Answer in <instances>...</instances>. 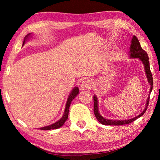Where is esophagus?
<instances>
[{
    "instance_id": "34e87169",
    "label": "esophagus",
    "mask_w": 160,
    "mask_h": 160,
    "mask_svg": "<svg viewBox=\"0 0 160 160\" xmlns=\"http://www.w3.org/2000/svg\"><path fill=\"white\" fill-rule=\"evenodd\" d=\"M92 88H93V82L89 79H87L82 81V84H81V88H82V90H87V89L90 90V89H92Z\"/></svg>"
}]
</instances>
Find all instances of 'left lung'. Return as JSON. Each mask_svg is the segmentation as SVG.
Returning a JSON list of instances; mask_svg holds the SVG:
<instances>
[{
    "label": "left lung",
    "mask_w": 160,
    "mask_h": 160,
    "mask_svg": "<svg viewBox=\"0 0 160 160\" xmlns=\"http://www.w3.org/2000/svg\"><path fill=\"white\" fill-rule=\"evenodd\" d=\"M130 56L131 58H137L141 60V61L144 64L145 70L146 72V75H147L148 82L150 84L151 88L150 91V94L148 98L147 104H146V107L144 109V111L140 113L139 116H136L133 118L128 119V120H109V119H106L100 115L98 111V102H97V99L96 96H94V113L95 115L96 118L100 123L103 125H110V126H121V125H125V124H128L132 123V121L136 120L137 118H138L140 116H142L144 114L145 112L147 110V108L149 104V101H150V95L152 90V85H153V79H152V72L150 71V62H149V58L148 56V53L145 51H144L142 48L140 44L139 40L138 38L133 36L131 40V45L130 47Z\"/></svg>",
    "instance_id": "obj_1"
}]
</instances>
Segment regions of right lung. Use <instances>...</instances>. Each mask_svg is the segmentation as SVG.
<instances>
[{
	"mask_svg": "<svg viewBox=\"0 0 160 160\" xmlns=\"http://www.w3.org/2000/svg\"><path fill=\"white\" fill-rule=\"evenodd\" d=\"M30 35V34H28L27 36L25 37V39H26L27 38H28V37ZM25 44V40H24L23 44ZM79 93V89L78 88H75L71 92V93L70 94V95L68 97V99L67 100V103H66V109H65V112L63 113V116H62V118L60 119V120L58 121L57 122H56L55 123L52 124V125L48 126H45L43 127V128H40V130H44V131H48V130H51V129H57L58 128H60L63 125V123L66 122V120L68 119V113H69V107L70 105V103L73 100L75 97L78 95V94Z\"/></svg>",
	"mask_w": 160,
	"mask_h": 160,
	"instance_id": "obj_1",
	"label": "right lung"
}]
</instances>
